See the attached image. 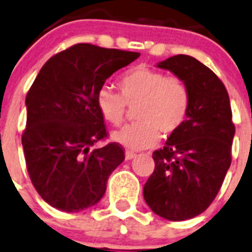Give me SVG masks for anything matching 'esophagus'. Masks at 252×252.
<instances>
[{
	"label": "esophagus",
	"instance_id": "1",
	"mask_svg": "<svg viewBox=\"0 0 252 252\" xmlns=\"http://www.w3.org/2000/svg\"><path fill=\"white\" fill-rule=\"evenodd\" d=\"M135 155H137L135 153L126 150V160H131L133 158H135Z\"/></svg>",
	"mask_w": 252,
	"mask_h": 252
}]
</instances>
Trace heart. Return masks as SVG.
<instances>
[{"mask_svg": "<svg viewBox=\"0 0 252 252\" xmlns=\"http://www.w3.org/2000/svg\"><path fill=\"white\" fill-rule=\"evenodd\" d=\"M121 95L103 87L97 94V107L102 118L112 126L124 121L126 105H135L138 122L112 133V139L130 150L154 147L160 139L180 130L189 112V91L178 77L147 65L126 70L118 81Z\"/></svg>", "mask_w": 252, "mask_h": 252, "instance_id": "1", "label": "heart"}]
</instances>
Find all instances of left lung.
I'll return each instance as SVG.
<instances>
[{
	"label": "left lung",
	"instance_id": "1",
	"mask_svg": "<svg viewBox=\"0 0 252 252\" xmlns=\"http://www.w3.org/2000/svg\"><path fill=\"white\" fill-rule=\"evenodd\" d=\"M157 67L187 84L189 112L180 130L153 153L155 169L143 195L153 213L183 221L205 211L218 195L231 164L235 126L226 88L210 68L185 55Z\"/></svg>",
	"mask_w": 252,
	"mask_h": 252
}]
</instances>
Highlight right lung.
I'll list each match as a JSON object with an SVG mask.
<instances>
[{
    "mask_svg": "<svg viewBox=\"0 0 252 252\" xmlns=\"http://www.w3.org/2000/svg\"><path fill=\"white\" fill-rule=\"evenodd\" d=\"M138 52L78 43L49 58L26 97L22 134L31 182L53 208L78 213L104 195L110 174L124 160L117 143L92 149L107 137L97 94Z\"/></svg>",
    "mask_w": 252,
    "mask_h": 252,
    "instance_id": "1",
    "label": "right lung"
}]
</instances>
